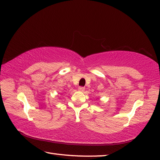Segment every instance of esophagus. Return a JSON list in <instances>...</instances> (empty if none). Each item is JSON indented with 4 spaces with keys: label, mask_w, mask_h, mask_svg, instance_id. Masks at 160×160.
Listing matches in <instances>:
<instances>
[{
    "label": "esophagus",
    "mask_w": 160,
    "mask_h": 160,
    "mask_svg": "<svg viewBox=\"0 0 160 160\" xmlns=\"http://www.w3.org/2000/svg\"><path fill=\"white\" fill-rule=\"evenodd\" d=\"M79 90V91H81V92H83V91H84V90H85V88H84V87H79V89H78Z\"/></svg>",
    "instance_id": "1"
}]
</instances>
